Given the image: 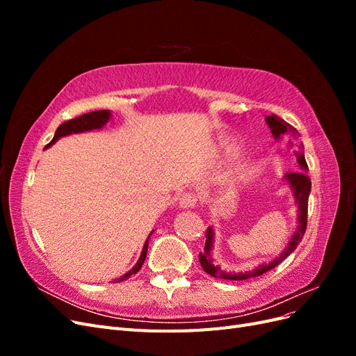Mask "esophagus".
<instances>
[{
	"label": "esophagus",
	"mask_w": 356,
	"mask_h": 356,
	"mask_svg": "<svg viewBox=\"0 0 356 356\" xmlns=\"http://www.w3.org/2000/svg\"><path fill=\"white\" fill-rule=\"evenodd\" d=\"M196 203H197V196H196V193H193V191L182 193L181 197H179V207L184 208V209L195 208Z\"/></svg>",
	"instance_id": "esophagus-1"
}]
</instances>
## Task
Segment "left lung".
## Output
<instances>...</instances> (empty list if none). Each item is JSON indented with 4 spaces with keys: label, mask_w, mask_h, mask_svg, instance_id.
<instances>
[{
    "label": "left lung",
    "mask_w": 356,
    "mask_h": 356,
    "mask_svg": "<svg viewBox=\"0 0 356 356\" xmlns=\"http://www.w3.org/2000/svg\"><path fill=\"white\" fill-rule=\"evenodd\" d=\"M266 122L270 127V131L273 134L275 138H279L284 134L289 135V143L291 147H294V153L297 156V161L300 165V170L301 172H291V174H286L285 178L288 179L291 188L294 191V197L296 202L298 204V227L294 232L293 238H291L288 246L284 250V252L279 255L277 258H275L273 261L267 263V264H261L258 266L254 270H248V272H241V273H227L224 272L222 268L217 264H212L211 260V250H212V238H213V232L209 227L207 230V243H204V252L199 254V261L200 266L204 272L208 275L218 277V279H227V281H245V279H251L255 276H261L264 273H267L268 270H272L279 263H282L285 258L293 252L297 245L303 239V236L306 233V225H307V207H309V195H310V188H312V182L310 178L307 177L306 170H307V163L305 159V152H303V145L300 143V134L294 126H291L289 123H286L284 118L277 117L276 114L267 115Z\"/></svg>",
    "instance_id": "1"
}]
</instances>
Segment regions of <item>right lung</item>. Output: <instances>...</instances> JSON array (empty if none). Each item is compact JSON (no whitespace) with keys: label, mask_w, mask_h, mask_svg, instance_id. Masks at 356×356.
Returning a JSON list of instances; mask_svg holds the SVG:
<instances>
[{"label":"right lung","mask_w":356,"mask_h":356,"mask_svg":"<svg viewBox=\"0 0 356 356\" xmlns=\"http://www.w3.org/2000/svg\"><path fill=\"white\" fill-rule=\"evenodd\" d=\"M110 111L106 110H102V111H92V113H88V114H83L80 117H75L72 118V120H68L65 123H62L58 129H56V134L55 136H53V139L50 141V144H47V147H50L51 144H55L59 138L65 136V135H71V134H80V132H86V131H92V129H99L102 127L106 122L110 120ZM153 233V232H152ZM149 239V236H148ZM148 239L144 245V250L141 252V257H139L138 263L135 264V267L132 268L131 272H127L126 275H123L122 277L117 279V282H122V281H126V279L131 277L132 275H135L139 268L143 267L144 261H145V257H147V250H148Z\"/></svg>","instance_id":"right-lung-1"}]
</instances>
